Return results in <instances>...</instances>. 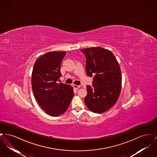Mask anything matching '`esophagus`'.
<instances>
[{
    "label": "esophagus",
    "instance_id": "esophagus-1",
    "mask_svg": "<svg viewBox=\"0 0 157 157\" xmlns=\"http://www.w3.org/2000/svg\"><path fill=\"white\" fill-rule=\"evenodd\" d=\"M73 86H74V88L75 89H79V88L81 87V86L76 85H73Z\"/></svg>",
    "mask_w": 157,
    "mask_h": 157
}]
</instances>
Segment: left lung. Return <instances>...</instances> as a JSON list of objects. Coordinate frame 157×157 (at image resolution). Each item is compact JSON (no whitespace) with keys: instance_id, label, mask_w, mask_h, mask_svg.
Instances as JSON below:
<instances>
[{"instance_id":"left-lung-1","label":"left lung","mask_w":157,"mask_h":157,"mask_svg":"<svg viewBox=\"0 0 157 157\" xmlns=\"http://www.w3.org/2000/svg\"><path fill=\"white\" fill-rule=\"evenodd\" d=\"M86 58V71L92 76L93 86H86L84 102L90 111L101 113L111 108L117 102L122 88L120 64L113 53L98 46L81 50Z\"/></svg>"}]
</instances>
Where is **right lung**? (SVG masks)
<instances>
[{
  "label": "right lung",
  "mask_w": 157,
  "mask_h": 157,
  "mask_svg": "<svg viewBox=\"0 0 157 157\" xmlns=\"http://www.w3.org/2000/svg\"><path fill=\"white\" fill-rule=\"evenodd\" d=\"M66 52H49L37 59L32 73V88L34 97L42 109L52 117L62 115L74 96L73 88L58 83L62 75L60 67Z\"/></svg>",
  "instance_id": "add662e5"
}]
</instances>
